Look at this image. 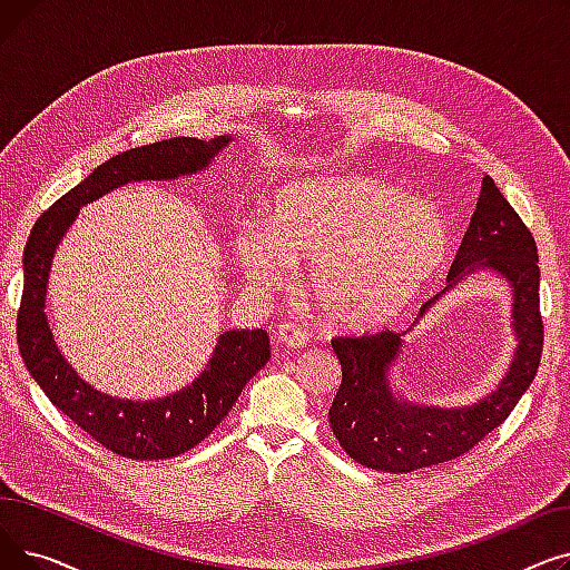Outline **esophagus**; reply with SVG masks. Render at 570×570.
Wrapping results in <instances>:
<instances>
[{"label":"esophagus","mask_w":570,"mask_h":570,"mask_svg":"<svg viewBox=\"0 0 570 570\" xmlns=\"http://www.w3.org/2000/svg\"><path fill=\"white\" fill-rule=\"evenodd\" d=\"M277 340H279L286 348H303V346H307L309 335H307V331H303L301 325L284 321V323L277 325Z\"/></svg>","instance_id":"esophagus-1"}]
</instances>
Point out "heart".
I'll use <instances>...</instances> for the list:
<instances>
[{"label": "heart", "mask_w": 570, "mask_h": 570, "mask_svg": "<svg viewBox=\"0 0 570 570\" xmlns=\"http://www.w3.org/2000/svg\"><path fill=\"white\" fill-rule=\"evenodd\" d=\"M249 282L279 288L309 263V293L333 325L370 331L400 316L439 269L448 226L439 209L370 177L288 185L265 226L235 235Z\"/></svg>", "instance_id": "1"}]
</instances>
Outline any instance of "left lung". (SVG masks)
<instances>
[{"instance_id":"8db88e82","label":"left lung","mask_w":570,"mask_h":570,"mask_svg":"<svg viewBox=\"0 0 570 570\" xmlns=\"http://www.w3.org/2000/svg\"><path fill=\"white\" fill-rule=\"evenodd\" d=\"M478 268L501 274L514 288V330L519 348L512 367L488 399L471 407H423L392 393L386 372L396 362L404 333L383 331L363 337H335L342 385L331 406V428L351 460L367 469L409 473L455 460L499 428L531 385L543 353L541 269L531 230L483 177L469 228L448 273V286L428 301L421 315L448 288ZM420 317V316H417Z\"/></svg>"}]
</instances>
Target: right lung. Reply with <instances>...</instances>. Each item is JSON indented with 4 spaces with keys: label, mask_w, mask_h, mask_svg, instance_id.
Returning <instances> with one entry per match:
<instances>
[{
    "label": "right lung",
    "mask_w": 570,
    "mask_h": 570,
    "mask_svg": "<svg viewBox=\"0 0 570 570\" xmlns=\"http://www.w3.org/2000/svg\"><path fill=\"white\" fill-rule=\"evenodd\" d=\"M233 138L198 140L177 136L115 155L78 187L55 200L37 219L22 254V301L16 333L27 372L46 397L108 451L129 460L177 458L198 445L233 409L247 381L269 361L265 331H226L205 370L183 391L134 402L110 397L82 381L57 348L46 316L52 256L80 207L140 179H175L213 164Z\"/></svg>",
    "instance_id": "right-lung-1"
}]
</instances>
